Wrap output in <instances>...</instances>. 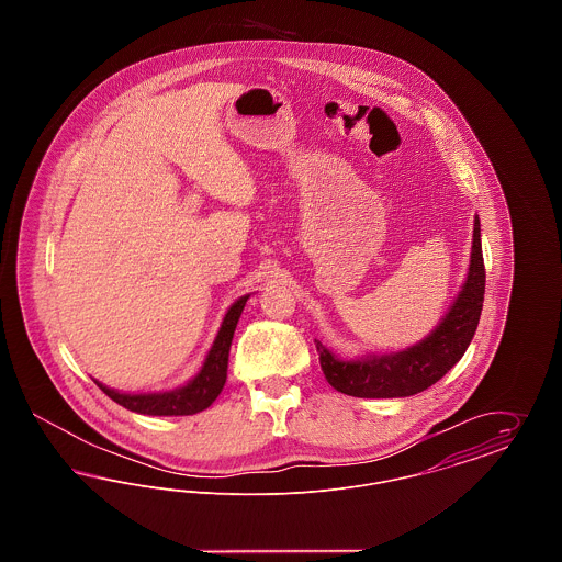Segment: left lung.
<instances>
[{"instance_id":"left-lung-1","label":"left lung","mask_w":562,"mask_h":562,"mask_svg":"<svg viewBox=\"0 0 562 562\" xmlns=\"http://www.w3.org/2000/svg\"><path fill=\"white\" fill-rule=\"evenodd\" d=\"M484 301L481 221L474 223L472 261L463 291L440 326L419 346L392 356L339 360L316 339L322 373L341 394L356 398H402L428 390L453 369L470 346Z\"/></svg>"}]
</instances>
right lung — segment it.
<instances>
[{
    "label": "right lung",
    "mask_w": 562,
    "mask_h": 562,
    "mask_svg": "<svg viewBox=\"0 0 562 562\" xmlns=\"http://www.w3.org/2000/svg\"><path fill=\"white\" fill-rule=\"evenodd\" d=\"M246 299H248V294L238 299L229 307L202 371L195 379H191L188 385L172 390V392H164V394H133V396L113 392L101 383H97V385L108 394L111 401L117 402L120 406H124L133 413H140V415H193V413L209 408L225 385L229 346L234 339L236 324L240 321L241 310L246 305Z\"/></svg>",
    "instance_id": "1"
}]
</instances>
